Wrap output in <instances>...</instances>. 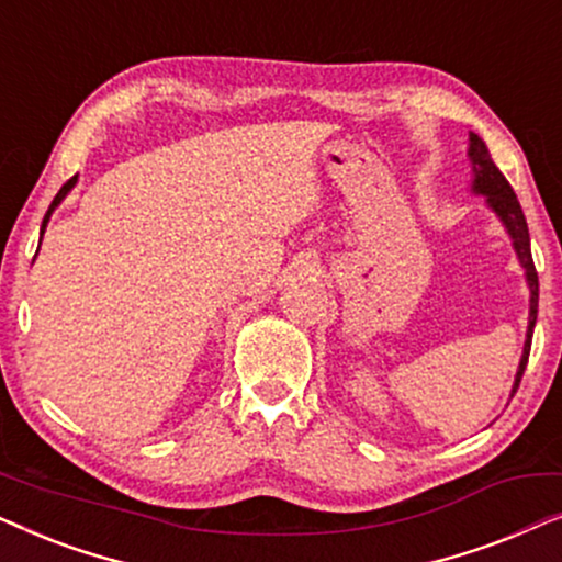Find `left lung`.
Masks as SVG:
<instances>
[{
  "label": "left lung",
  "mask_w": 562,
  "mask_h": 562,
  "mask_svg": "<svg viewBox=\"0 0 562 562\" xmlns=\"http://www.w3.org/2000/svg\"><path fill=\"white\" fill-rule=\"evenodd\" d=\"M468 160H471V171H473L471 191L479 196H486V206L496 214L498 222H502L506 235L512 237V248H514V252H517L519 266L525 268V279L529 286V325H527V340H525V348H521L517 375H514V386H512V396H514L519 389L521 373H525V368H527L529 345H532V333H535V322H537V302H540V281H537L532 250H529V229H527L525 212H521L517 194H514L509 181L504 179V173L498 171L494 160H491L486 143H483L475 133L468 135Z\"/></svg>",
  "instance_id": "1"
}]
</instances>
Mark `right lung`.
I'll return each mask as SVG.
<instances>
[{"label": "right lung", "instance_id": "obj_1", "mask_svg": "<svg viewBox=\"0 0 562 562\" xmlns=\"http://www.w3.org/2000/svg\"><path fill=\"white\" fill-rule=\"evenodd\" d=\"M76 181H79V176H74V179H68L64 187H60V191L56 194V199H53L50 202V206H48V212H45V217H43V225H41V240H43V233H45V227H48V222H50V214L56 212V206L64 202V199L68 196V191H71L74 187H76Z\"/></svg>", "mask_w": 562, "mask_h": 562}]
</instances>
